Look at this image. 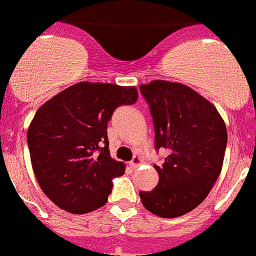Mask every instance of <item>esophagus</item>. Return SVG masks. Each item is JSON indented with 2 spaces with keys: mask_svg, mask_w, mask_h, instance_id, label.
Listing matches in <instances>:
<instances>
[{
  "mask_svg": "<svg viewBox=\"0 0 256 256\" xmlns=\"http://www.w3.org/2000/svg\"><path fill=\"white\" fill-rule=\"evenodd\" d=\"M141 162H142V160H141V157L134 156V158H132V161H130V166L132 168V169H138V168L141 165Z\"/></svg>",
  "mask_w": 256,
  "mask_h": 256,
  "instance_id": "esophagus-1",
  "label": "esophagus"
}]
</instances>
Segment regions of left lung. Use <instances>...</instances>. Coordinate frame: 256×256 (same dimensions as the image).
<instances>
[{"instance_id":"8db88e82","label":"left lung","mask_w":256,"mask_h":256,"mask_svg":"<svg viewBox=\"0 0 256 256\" xmlns=\"http://www.w3.org/2000/svg\"><path fill=\"white\" fill-rule=\"evenodd\" d=\"M154 124V146L169 152L154 169L158 184L140 192L146 210L162 218L192 212L210 193L224 165L228 130L216 108L181 83L141 84Z\"/></svg>"}]
</instances>
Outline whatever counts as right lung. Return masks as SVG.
<instances>
[{
	"label": "right lung",
	"mask_w": 256,
	"mask_h": 256,
	"mask_svg": "<svg viewBox=\"0 0 256 256\" xmlns=\"http://www.w3.org/2000/svg\"><path fill=\"white\" fill-rule=\"evenodd\" d=\"M136 87L80 82L40 106L28 130L30 160L50 201L72 214L106 205L112 178L126 165L110 154L107 124L116 108L134 104Z\"/></svg>",
	"instance_id": "obj_1"
}]
</instances>
